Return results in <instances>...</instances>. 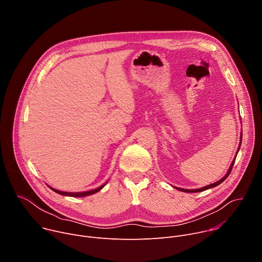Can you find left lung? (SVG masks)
<instances>
[{"mask_svg":"<svg viewBox=\"0 0 262 262\" xmlns=\"http://www.w3.org/2000/svg\"><path fill=\"white\" fill-rule=\"evenodd\" d=\"M242 139H243V130H242V133H241V143H239V145H238V148H237V151H236L235 158H236V156H237V154H238V151H239L241 144H242ZM235 158H234V160L232 161V163H231V165H230V167H229V169H228L227 173L225 174V176H224L223 178H221L220 180H217L216 182H213V183H211V184H207L206 186H203V188H200V189H196V190H186V189H180V188H176V186H175V189H177L178 191L184 192V193H198V192H202V191H205V190H208V189L214 188V186H216V185L221 184V183H222L224 180H225V179L228 177V175L230 174V172H231V170H232V167H233V165H234V162H235Z\"/></svg>","mask_w":262,"mask_h":262,"instance_id":"left-lung-1","label":"left lung"}]
</instances>
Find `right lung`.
<instances>
[{"mask_svg": "<svg viewBox=\"0 0 262 262\" xmlns=\"http://www.w3.org/2000/svg\"><path fill=\"white\" fill-rule=\"evenodd\" d=\"M107 183V181L105 182V183H103L102 185H100V186H98V188H96V189H94V190H91V191H87V192H78V193H70V192H62V191H59V190H56V189H54V188H52V186H50L49 185V188L50 189H52L54 192H56V193H58V194H60V195H63V196H68V197H86V196H89V195H93V194H95V193H97L98 191H100L103 186L105 185Z\"/></svg>", "mask_w": 262, "mask_h": 262, "instance_id": "add662e5", "label": "right lung"}]
</instances>
